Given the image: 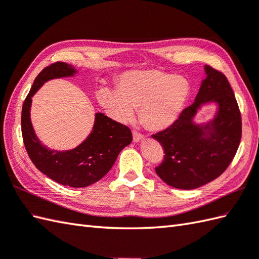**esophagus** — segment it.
<instances>
[{"label":"esophagus","instance_id":"obj_1","mask_svg":"<svg viewBox=\"0 0 259 259\" xmlns=\"http://www.w3.org/2000/svg\"><path fill=\"white\" fill-rule=\"evenodd\" d=\"M132 136H134V141L135 142H140L141 140H143V138H144V136L142 134H140V132H138V131L132 132Z\"/></svg>","mask_w":259,"mask_h":259}]
</instances>
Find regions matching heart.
Masks as SVG:
<instances>
[{
    "instance_id": "obj_1",
    "label": "heart",
    "mask_w": 259,
    "mask_h": 259,
    "mask_svg": "<svg viewBox=\"0 0 259 259\" xmlns=\"http://www.w3.org/2000/svg\"><path fill=\"white\" fill-rule=\"evenodd\" d=\"M191 95L184 76L157 69L127 70L117 78V90L108 87L97 92L99 104L119 122H130L136 108L144 127L165 130L181 116Z\"/></svg>"
}]
</instances>
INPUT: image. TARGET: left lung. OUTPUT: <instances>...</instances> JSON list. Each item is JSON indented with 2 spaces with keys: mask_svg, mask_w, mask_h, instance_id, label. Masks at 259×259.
Instances as JSON below:
<instances>
[{
  "mask_svg": "<svg viewBox=\"0 0 259 259\" xmlns=\"http://www.w3.org/2000/svg\"><path fill=\"white\" fill-rule=\"evenodd\" d=\"M205 78L190 107L171 127L152 138L164 149V160L155 167L162 181L181 190H193L213 181L230 165L242 137V118L227 78L204 66ZM214 103L217 111L206 123H196L201 108Z\"/></svg>",
  "mask_w": 259,
  "mask_h": 259,
  "instance_id": "1",
  "label": "left lung"
}]
</instances>
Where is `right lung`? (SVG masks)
I'll return each instance as SVG.
<instances>
[{"label":"right lung","instance_id":"obj_1","mask_svg":"<svg viewBox=\"0 0 259 259\" xmlns=\"http://www.w3.org/2000/svg\"><path fill=\"white\" fill-rule=\"evenodd\" d=\"M76 74L78 69L73 65L62 62L41 70L23 104L21 124L28 157L41 173L62 185L85 188L109 172L120 151L131 143L132 134L128 127L97 112L92 132L76 148L59 151L47 148L39 141L31 121L33 96L48 80L74 77Z\"/></svg>","mask_w":259,"mask_h":259}]
</instances>
